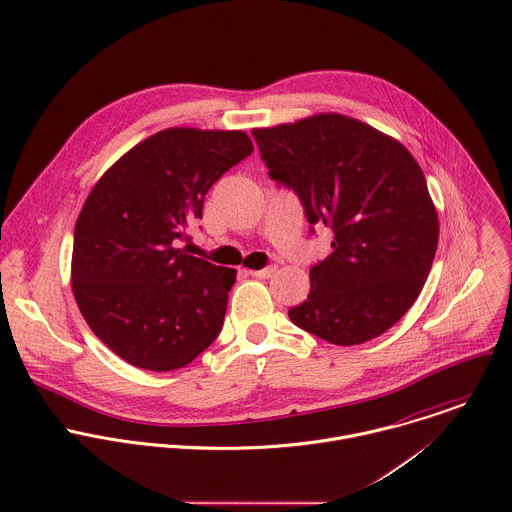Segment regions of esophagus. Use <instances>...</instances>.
<instances>
[{"label": "esophagus", "mask_w": 512, "mask_h": 512, "mask_svg": "<svg viewBox=\"0 0 512 512\" xmlns=\"http://www.w3.org/2000/svg\"><path fill=\"white\" fill-rule=\"evenodd\" d=\"M253 277L257 279H271L275 273H277V267H267V269H255V271H249Z\"/></svg>", "instance_id": "esophagus-1"}]
</instances>
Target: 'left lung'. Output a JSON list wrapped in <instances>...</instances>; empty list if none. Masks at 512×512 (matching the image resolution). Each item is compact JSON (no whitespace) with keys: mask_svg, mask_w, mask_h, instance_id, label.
Returning a JSON list of instances; mask_svg holds the SVG:
<instances>
[{"mask_svg":"<svg viewBox=\"0 0 512 512\" xmlns=\"http://www.w3.org/2000/svg\"><path fill=\"white\" fill-rule=\"evenodd\" d=\"M253 136L308 223L334 231L332 253L310 269L307 301L289 318L338 346L384 334L419 297L437 251V209L419 164L400 140L338 112Z\"/></svg>","mask_w":512,"mask_h":512,"instance_id":"obj_1","label":"left lung"}]
</instances>
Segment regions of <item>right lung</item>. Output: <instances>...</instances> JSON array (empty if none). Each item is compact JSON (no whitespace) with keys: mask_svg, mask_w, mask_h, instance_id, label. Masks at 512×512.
Returning a JSON list of instances; mask_svg holds the SVG:
<instances>
[{"mask_svg":"<svg viewBox=\"0 0 512 512\" xmlns=\"http://www.w3.org/2000/svg\"><path fill=\"white\" fill-rule=\"evenodd\" d=\"M251 152L243 130L166 128L122 154L87 196L71 287L91 330L128 364L178 370L217 338L237 271L178 243L209 188Z\"/></svg>","mask_w":512,"mask_h":512,"instance_id":"add662e5","label":"right lung"}]
</instances>
